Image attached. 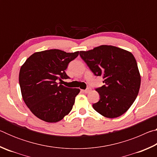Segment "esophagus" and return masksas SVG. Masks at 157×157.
I'll use <instances>...</instances> for the list:
<instances>
[{"mask_svg":"<svg viewBox=\"0 0 157 157\" xmlns=\"http://www.w3.org/2000/svg\"><path fill=\"white\" fill-rule=\"evenodd\" d=\"M90 91H91V88H90V87H88V88H87L86 89L84 90L83 91L85 93V94H87V93H89Z\"/></svg>","mask_w":157,"mask_h":157,"instance_id":"1","label":"esophagus"}]
</instances>
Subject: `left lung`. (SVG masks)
<instances>
[{
    "mask_svg": "<svg viewBox=\"0 0 157 157\" xmlns=\"http://www.w3.org/2000/svg\"><path fill=\"white\" fill-rule=\"evenodd\" d=\"M79 55L95 76H102L105 84L96 91L100 100L94 109L106 118L121 116L129 109L139 94L140 75L131 52L120 48L102 46Z\"/></svg>",
    "mask_w": 157,
    "mask_h": 157,
    "instance_id": "left-lung-1",
    "label": "left lung"
}]
</instances>
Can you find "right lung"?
Masks as SVG:
<instances>
[{"mask_svg": "<svg viewBox=\"0 0 157 157\" xmlns=\"http://www.w3.org/2000/svg\"><path fill=\"white\" fill-rule=\"evenodd\" d=\"M79 51L57 49L34 52L21 67L19 84L25 105L34 116L48 123H57L68 115L79 89L61 84L68 79L65 70L78 56Z\"/></svg>", "mask_w": 157, "mask_h": 157, "instance_id": "add662e5", "label": "right lung"}]
</instances>
